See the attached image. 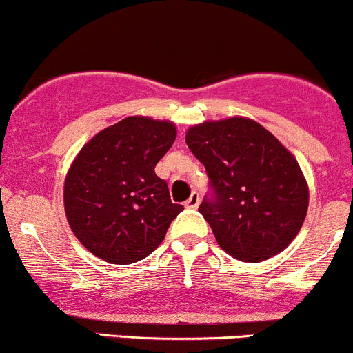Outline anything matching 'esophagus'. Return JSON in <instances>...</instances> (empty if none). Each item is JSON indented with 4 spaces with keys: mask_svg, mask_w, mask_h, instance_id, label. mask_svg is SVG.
Returning <instances> with one entry per match:
<instances>
[{
    "mask_svg": "<svg viewBox=\"0 0 353 353\" xmlns=\"http://www.w3.org/2000/svg\"><path fill=\"white\" fill-rule=\"evenodd\" d=\"M199 203H201L199 192H192V194H190L189 199L185 201V206L187 208H197V206H199Z\"/></svg>",
    "mask_w": 353,
    "mask_h": 353,
    "instance_id": "34e87169",
    "label": "esophagus"
}]
</instances>
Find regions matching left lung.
<instances>
[{
  "instance_id": "1",
  "label": "left lung",
  "mask_w": 353,
  "mask_h": 353,
  "mask_svg": "<svg viewBox=\"0 0 353 353\" xmlns=\"http://www.w3.org/2000/svg\"><path fill=\"white\" fill-rule=\"evenodd\" d=\"M210 179L199 213L225 253L263 261L300 232L308 187L296 159L270 132L244 117L208 121L187 132Z\"/></svg>"
}]
</instances>
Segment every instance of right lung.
<instances>
[{"label":"right lung","instance_id":"obj_1","mask_svg":"<svg viewBox=\"0 0 353 353\" xmlns=\"http://www.w3.org/2000/svg\"><path fill=\"white\" fill-rule=\"evenodd\" d=\"M176 139L173 123L126 117L97 133L74 159L65 185L67 221L95 256L128 265L149 256L183 210L154 171Z\"/></svg>","mask_w":353,"mask_h":353}]
</instances>
